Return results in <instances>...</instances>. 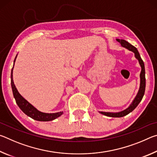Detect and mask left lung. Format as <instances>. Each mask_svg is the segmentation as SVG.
Here are the masks:
<instances>
[{"label": "left lung", "mask_w": 157, "mask_h": 157, "mask_svg": "<svg viewBox=\"0 0 157 157\" xmlns=\"http://www.w3.org/2000/svg\"><path fill=\"white\" fill-rule=\"evenodd\" d=\"M116 41L119 42L122 46L126 48L131 50V51H132L133 52H134L135 57H136V59L139 60L140 65L141 66V72H140V88L136 98H135V99L132 102L131 105H130L128 108L126 109L125 110L121 111V112H118V113L100 112L101 113L103 114V115H105L107 116L115 117V118H117V117H118V118H120V117H123L124 116L127 115V114H129L130 112H132V111L137 107L138 105L139 104L140 101H141V100L143 99V95H144L145 90V71L144 62H143L141 57H140L139 52L137 50L136 48H135L134 46H132V44H130L125 40H123V39H116Z\"/></svg>", "instance_id": "obj_1"}]
</instances>
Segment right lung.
<instances>
[{"mask_svg":"<svg viewBox=\"0 0 157 157\" xmlns=\"http://www.w3.org/2000/svg\"><path fill=\"white\" fill-rule=\"evenodd\" d=\"M17 55L16 56L14 62H15L16 58H17ZM14 68V66H13ZM13 68L12 69L11 72V85H12V92L13 95H14V97L15 98L16 102H17V105L19 107V108L23 111V113H25L28 116L30 117L34 120L39 121H50L55 120V118L59 117L63 112H58V113H43L41 112L36 109V108H34L33 105L30 104L27 100H25L21 95L19 94V93L18 92L17 88H16L15 85L14 84V82H13V78H12V71Z\"/></svg>","mask_w":157,"mask_h":157,"instance_id":"1","label":"right lung"}]
</instances>
